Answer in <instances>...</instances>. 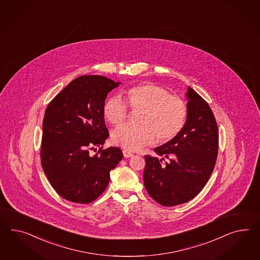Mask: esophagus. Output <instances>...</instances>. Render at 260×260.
I'll return each mask as SVG.
<instances>
[{
	"label": "esophagus",
	"mask_w": 260,
	"mask_h": 260,
	"mask_svg": "<svg viewBox=\"0 0 260 260\" xmlns=\"http://www.w3.org/2000/svg\"><path fill=\"white\" fill-rule=\"evenodd\" d=\"M123 154H124L125 158H129V157H133V156H134V154H133L132 152H129V151H127V150H123Z\"/></svg>",
	"instance_id": "1"
}]
</instances>
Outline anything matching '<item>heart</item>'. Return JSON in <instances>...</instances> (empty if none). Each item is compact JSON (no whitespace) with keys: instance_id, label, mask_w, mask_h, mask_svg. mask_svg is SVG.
Listing matches in <instances>:
<instances>
[{"instance_id":"obj_1","label":"heart","mask_w":260,"mask_h":260,"mask_svg":"<svg viewBox=\"0 0 260 260\" xmlns=\"http://www.w3.org/2000/svg\"><path fill=\"white\" fill-rule=\"evenodd\" d=\"M127 103L134 111H141L138 125H124L112 134V143L127 150H138L154 143H168L183 131L188 109L183 99L171 95L167 89L153 83L136 85L125 91ZM126 102L118 95L106 100L103 115L113 126H119L127 117Z\"/></svg>"}]
</instances>
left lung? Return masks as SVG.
<instances>
[{
    "instance_id": "8db88e82",
    "label": "left lung",
    "mask_w": 260,
    "mask_h": 260,
    "mask_svg": "<svg viewBox=\"0 0 260 260\" xmlns=\"http://www.w3.org/2000/svg\"><path fill=\"white\" fill-rule=\"evenodd\" d=\"M188 116L183 131L146 155L144 183L148 195L164 206L189 202L202 191L214 170L218 150L217 121L208 103L188 87ZM169 159L162 165L164 158Z\"/></svg>"
}]
</instances>
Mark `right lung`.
<instances>
[{"label":"right lung","mask_w":260,"mask_h":260,"mask_svg":"<svg viewBox=\"0 0 260 260\" xmlns=\"http://www.w3.org/2000/svg\"><path fill=\"white\" fill-rule=\"evenodd\" d=\"M119 82L102 76H81L47 106L42 123L41 161L56 193L77 204L96 200L110 182V171L123 158L119 148H103L109 131L103 105ZM99 148L94 155L90 150Z\"/></svg>","instance_id":"obj_1"}]
</instances>
